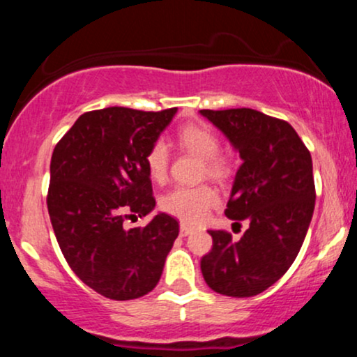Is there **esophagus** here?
Here are the masks:
<instances>
[{
  "mask_svg": "<svg viewBox=\"0 0 357 357\" xmlns=\"http://www.w3.org/2000/svg\"><path fill=\"white\" fill-rule=\"evenodd\" d=\"M191 231H192L191 227H188L186 223H181V228H179V233H181V236H188Z\"/></svg>",
  "mask_w": 357,
  "mask_h": 357,
  "instance_id": "1",
  "label": "esophagus"
}]
</instances>
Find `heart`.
<instances>
[{
	"mask_svg": "<svg viewBox=\"0 0 357 357\" xmlns=\"http://www.w3.org/2000/svg\"><path fill=\"white\" fill-rule=\"evenodd\" d=\"M178 141L184 149L191 151L204 159L206 174L211 178H225L228 165L220 155V139L204 126H186L179 130ZM146 166L154 181H162L169 167V149L165 141H155L146 154ZM218 203L216 192L208 186H178L166 192L161 199V208L169 215L178 216L186 223H199Z\"/></svg>",
	"mask_w": 357,
	"mask_h": 357,
	"instance_id": "b5f03b06",
	"label": "heart"
}]
</instances>
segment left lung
<instances>
[{"instance_id": "1", "label": "left lung", "mask_w": 357, "mask_h": 357, "mask_svg": "<svg viewBox=\"0 0 357 357\" xmlns=\"http://www.w3.org/2000/svg\"><path fill=\"white\" fill-rule=\"evenodd\" d=\"M240 154L225 215L248 221L233 241L210 231L202 258L208 287L221 296L253 297L280 278L301 252L315 204L312 158L292 126L253 109L199 110Z\"/></svg>"}]
</instances>
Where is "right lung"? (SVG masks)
Segmentation results:
<instances>
[{"mask_svg": "<svg viewBox=\"0 0 357 357\" xmlns=\"http://www.w3.org/2000/svg\"><path fill=\"white\" fill-rule=\"evenodd\" d=\"M176 112H85L53 149L47 204L56 241L75 275L112 301L149 294L179 235L166 213L144 228L122 227L127 213L154 210L146 154Z\"/></svg>", "mask_w": 357, "mask_h": 357, "instance_id": "add662e5", "label": "right lung"}]
</instances>
